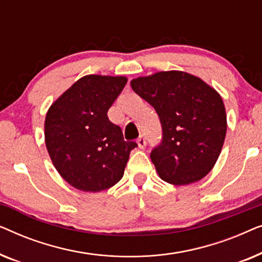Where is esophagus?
Segmentation results:
<instances>
[{
  "mask_svg": "<svg viewBox=\"0 0 262 262\" xmlns=\"http://www.w3.org/2000/svg\"><path fill=\"white\" fill-rule=\"evenodd\" d=\"M137 144H138V148H139V149H144V148H145V145H146V139H145L144 136H141V137H139V138L137 139Z\"/></svg>",
  "mask_w": 262,
  "mask_h": 262,
  "instance_id": "1",
  "label": "esophagus"
}]
</instances>
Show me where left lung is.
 Returning a JSON list of instances; mask_svg holds the SVG:
<instances>
[{"mask_svg": "<svg viewBox=\"0 0 262 262\" xmlns=\"http://www.w3.org/2000/svg\"><path fill=\"white\" fill-rule=\"evenodd\" d=\"M130 84L160 117L162 142L150 154L160 178L182 186L206 177L227 134L220 93L202 78L179 70L134 78Z\"/></svg>", "mask_w": 262, "mask_h": 262, "instance_id": "left-lung-1", "label": "left lung"}]
</instances>
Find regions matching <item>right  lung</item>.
<instances>
[{
	"label": "right lung",
	"instance_id": "right-lung-1",
	"mask_svg": "<svg viewBox=\"0 0 262 262\" xmlns=\"http://www.w3.org/2000/svg\"><path fill=\"white\" fill-rule=\"evenodd\" d=\"M125 76L87 75L50 106L45 144L53 166L68 184L100 192L123 178L136 142L124 141L107 112L126 84Z\"/></svg>",
	"mask_w": 262,
	"mask_h": 262
}]
</instances>
